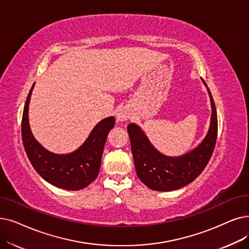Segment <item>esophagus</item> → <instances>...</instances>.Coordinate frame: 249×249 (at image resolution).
<instances>
[{"mask_svg": "<svg viewBox=\"0 0 249 249\" xmlns=\"http://www.w3.org/2000/svg\"><path fill=\"white\" fill-rule=\"evenodd\" d=\"M116 116H117V121L118 122H125V121L128 120L129 117H130V114H129L128 109H126V107H121V109H119L117 111Z\"/></svg>", "mask_w": 249, "mask_h": 249, "instance_id": "obj_1", "label": "esophagus"}]
</instances>
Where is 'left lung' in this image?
Returning <instances> with one entry per match:
<instances>
[{
	"mask_svg": "<svg viewBox=\"0 0 249 249\" xmlns=\"http://www.w3.org/2000/svg\"><path fill=\"white\" fill-rule=\"evenodd\" d=\"M207 89L212 105L210 129L202 142L190 153L177 158L161 155L149 142L140 127L133 123L127 126L136 174L148 188L157 191L179 189L196 180L208 165L217 142L218 116L212 93Z\"/></svg>",
	"mask_w": 249,
	"mask_h": 249,
	"instance_id": "obj_1",
	"label": "left lung"
}]
</instances>
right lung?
<instances>
[{"label":"right lung","instance_id":"1","mask_svg":"<svg viewBox=\"0 0 249 249\" xmlns=\"http://www.w3.org/2000/svg\"><path fill=\"white\" fill-rule=\"evenodd\" d=\"M34 85L27 95L21 123L22 142L30 163L38 174L53 185L67 190L83 189L99 175L105 143L115 125V118H105L99 122L85 142L73 153H50L35 139L29 127L28 106Z\"/></svg>","mask_w":249,"mask_h":249}]
</instances>
